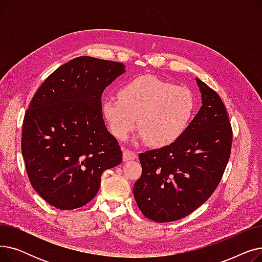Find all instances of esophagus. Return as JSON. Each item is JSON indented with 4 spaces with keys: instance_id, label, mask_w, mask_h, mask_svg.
<instances>
[{
    "instance_id": "34e87169",
    "label": "esophagus",
    "mask_w": 262,
    "mask_h": 262,
    "mask_svg": "<svg viewBox=\"0 0 262 262\" xmlns=\"http://www.w3.org/2000/svg\"><path fill=\"white\" fill-rule=\"evenodd\" d=\"M137 158V154L130 149H124L123 150V160L124 161H129Z\"/></svg>"
}]
</instances>
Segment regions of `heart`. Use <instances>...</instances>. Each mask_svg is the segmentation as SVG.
Listing matches in <instances>:
<instances>
[{
  "instance_id": "obj_1",
  "label": "heart",
  "mask_w": 262,
  "mask_h": 262,
  "mask_svg": "<svg viewBox=\"0 0 262 262\" xmlns=\"http://www.w3.org/2000/svg\"><path fill=\"white\" fill-rule=\"evenodd\" d=\"M195 112L190 89L154 76L135 78L124 85L119 96L102 103L107 125L124 140L137 127L146 143L160 147L175 142L187 130Z\"/></svg>"
}]
</instances>
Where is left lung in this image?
Wrapping results in <instances>:
<instances>
[{
  "instance_id": "obj_1",
  "label": "left lung",
  "mask_w": 262,
  "mask_h": 262,
  "mask_svg": "<svg viewBox=\"0 0 262 262\" xmlns=\"http://www.w3.org/2000/svg\"><path fill=\"white\" fill-rule=\"evenodd\" d=\"M202 107L175 142L139 154L142 174L134 185L141 212L158 223L173 222L207 201L230 156L232 130L219 94L199 78Z\"/></svg>"
}]
</instances>
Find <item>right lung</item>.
<instances>
[{
	"instance_id": "add662e5",
	"label": "right lung",
	"mask_w": 262,
	"mask_h": 262,
	"mask_svg": "<svg viewBox=\"0 0 262 262\" xmlns=\"http://www.w3.org/2000/svg\"><path fill=\"white\" fill-rule=\"evenodd\" d=\"M125 72L121 62L89 56L60 66L26 110L21 149L29 180L55 208L76 209L98 193L101 176L122 161L107 130L102 93Z\"/></svg>"
}]
</instances>
